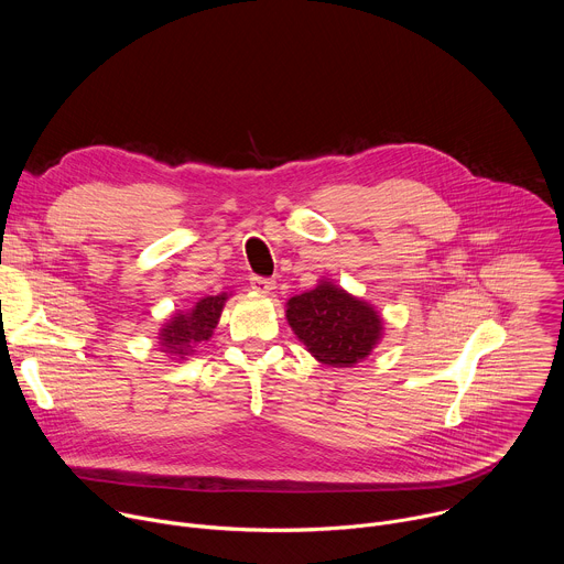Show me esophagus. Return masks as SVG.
I'll return each mask as SVG.
<instances>
[{
	"mask_svg": "<svg viewBox=\"0 0 564 564\" xmlns=\"http://www.w3.org/2000/svg\"><path fill=\"white\" fill-rule=\"evenodd\" d=\"M250 288L259 294H270L274 290V281L272 279H263V276H252L250 279Z\"/></svg>",
	"mask_w": 564,
	"mask_h": 564,
	"instance_id": "obj_1",
	"label": "esophagus"
}]
</instances>
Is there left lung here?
<instances>
[{"mask_svg":"<svg viewBox=\"0 0 564 564\" xmlns=\"http://www.w3.org/2000/svg\"><path fill=\"white\" fill-rule=\"evenodd\" d=\"M285 318L305 350L333 368L364 361L383 337V318L375 305L330 279L292 296L285 303Z\"/></svg>","mask_w":564,"mask_h":564,"instance_id":"8db88e82","label":"left lung"}]
</instances>
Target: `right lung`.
<instances>
[{"label": "right lung", "instance_id": "1", "mask_svg": "<svg viewBox=\"0 0 564 564\" xmlns=\"http://www.w3.org/2000/svg\"><path fill=\"white\" fill-rule=\"evenodd\" d=\"M229 296L231 294L227 292H220L216 296H203L194 303V307L176 312L158 333L160 350L167 352V357L176 361L194 355L196 346L209 341V337L214 335V328L218 326L220 312Z\"/></svg>", "mask_w": 564, "mask_h": 564}]
</instances>
